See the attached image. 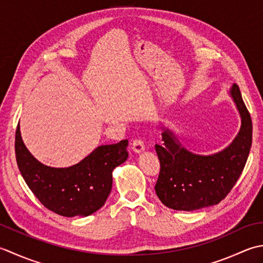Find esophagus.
I'll return each mask as SVG.
<instances>
[{
    "label": "esophagus",
    "mask_w": 263,
    "mask_h": 263,
    "mask_svg": "<svg viewBox=\"0 0 263 263\" xmlns=\"http://www.w3.org/2000/svg\"><path fill=\"white\" fill-rule=\"evenodd\" d=\"M132 147H133V151L134 152L141 153L142 151H144V148H145V144H144L142 138H135L133 141Z\"/></svg>",
    "instance_id": "34e87169"
}]
</instances>
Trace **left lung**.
I'll return each mask as SVG.
<instances>
[{
  "mask_svg": "<svg viewBox=\"0 0 263 263\" xmlns=\"http://www.w3.org/2000/svg\"><path fill=\"white\" fill-rule=\"evenodd\" d=\"M230 95L242 118V126L223 151L206 157L194 154L181 146L168 129L162 133V145L155 144L160 174L154 189L165 206L193 211L218 204L236 184L252 145V120L238 85H233Z\"/></svg>",
  "mask_w": 263,
  "mask_h": 263,
  "instance_id": "8db88e82",
  "label": "left lung"
}]
</instances>
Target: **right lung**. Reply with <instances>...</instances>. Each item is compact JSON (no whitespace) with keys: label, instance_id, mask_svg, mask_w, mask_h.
Returning a JSON list of instances; mask_svg holds the SVG:
<instances>
[{"label":"right lung","instance_id":"obj_1","mask_svg":"<svg viewBox=\"0 0 263 263\" xmlns=\"http://www.w3.org/2000/svg\"><path fill=\"white\" fill-rule=\"evenodd\" d=\"M128 141L102 145L69 168H51L29 153L19 124L14 151L21 176L39 201L63 217L89 216L104 205L112 189V171L128 158Z\"/></svg>","mask_w":263,"mask_h":263}]
</instances>
